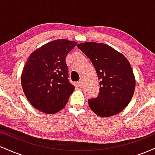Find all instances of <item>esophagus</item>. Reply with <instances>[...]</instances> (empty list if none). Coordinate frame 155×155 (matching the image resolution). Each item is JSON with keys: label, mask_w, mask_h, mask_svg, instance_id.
Listing matches in <instances>:
<instances>
[{"label": "esophagus", "mask_w": 155, "mask_h": 155, "mask_svg": "<svg viewBox=\"0 0 155 155\" xmlns=\"http://www.w3.org/2000/svg\"><path fill=\"white\" fill-rule=\"evenodd\" d=\"M82 84H83V81H82V79H81L79 81H78L77 82V86L79 87H81V86H82Z\"/></svg>", "instance_id": "obj_1"}]
</instances>
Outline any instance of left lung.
Here are the masks:
<instances>
[{
    "mask_svg": "<svg viewBox=\"0 0 155 155\" xmlns=\"http://www.w3.org/2000/svg\"><path fill=\"white\" fill-rule=\"evenodd\" d=\"M91 60L100 81V92L88 101L90 108L97 116L108 117L124 109L132 99L136 78L128 60L106 44L85 42L77 45Z\"/></svg>",
    "mask_w": 155,
    "mask_h": 155,
    "instance_id": "obj_1",
    "label": "left lung"
}]
</instances>
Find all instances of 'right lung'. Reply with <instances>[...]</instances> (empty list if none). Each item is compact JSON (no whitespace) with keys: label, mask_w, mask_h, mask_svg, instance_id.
I'll list each match as a JSON object with an SVG mask.
<instances>
[{"label":"right lung","mask_w":155,"mask_h":155,"mask_svg":"<svg viewBox=\"0 0 155 155\" xmlns=\"http://www.w3.org/2000/svg\"><path fill=\"white\" fill-rule=\"evenodd\" d=\"M77 42L57 39L31 53L21 74L27 99L35 109L53 114L65 107L75 87L69 82L65 63Z\"/></svg>","instance_id":"right-lung-1"}]
</instances>
